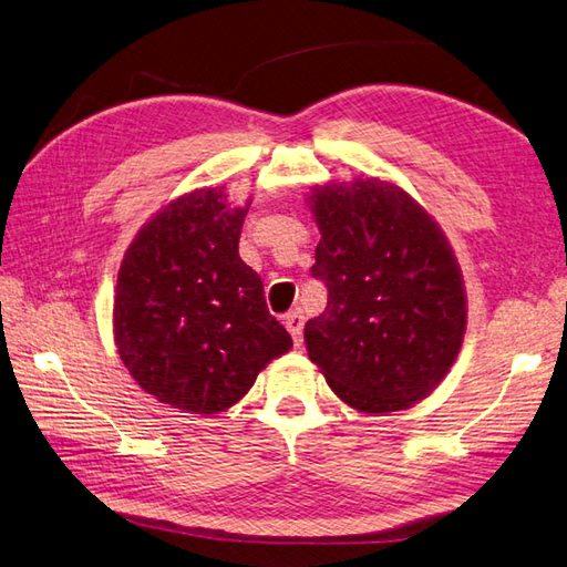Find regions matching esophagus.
Wrapping results in <instances>:
<instances>
[{"mask_svg": "<svg viewBox=\"0 0 567 567\" xmlns=\"http://www.w3.org/2000/svg\"><path fill=\"white\" fill-rule=\"evenodd\" d=\"M285 328L292 336L295 346H301V328H305V316H301V311H289L285 316Z\"/></svg>", "mask_w": 567, "mask_h": 567, "instance_id": "obj_1", "label": "esophagus"}]
</instances>
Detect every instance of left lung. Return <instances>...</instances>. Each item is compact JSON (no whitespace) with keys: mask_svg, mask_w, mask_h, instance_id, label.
<instances>
[{"mask_svg":"<svg viewBox=\"0 0 567 567\" xmlns=\"http://www.w3.org/2000/svg\"><path fill=\"white\" fill-rule=\"evenodd\" d=\"M321 241L313 278L328 287L307 321L309 360L360 413L427 399L466 333V287L442 227L413 195L377 176L311 186Z\"/></svg>","mask_w":567,"mask_h":567,"instance_id":"left-lung-1","label":"left lung"}]
</instances>
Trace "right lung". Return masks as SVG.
Instances as JSON below:
<instances>
[{"label":"right lung","instance_id":"obj_1","mask_svg":"<svg viewBox=\"0 0 567 567\" xmlns=\"http://www.w3.org/2000/svg\"><path fill=\"white\" fill-rule=\"evenodd\" d=\"M248 205H231L224 188L183 193L142 224L117 270V354L144 391L178 411H227L292 348L239 256Z\"/></svg>","mask_w":567,"mask_h":567}]
</instances>
